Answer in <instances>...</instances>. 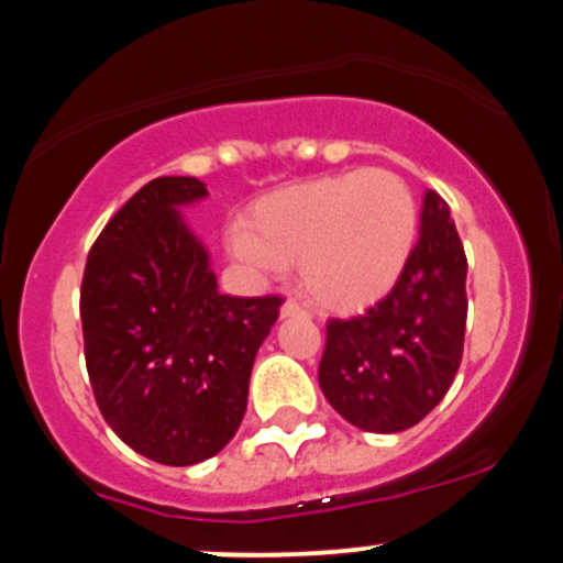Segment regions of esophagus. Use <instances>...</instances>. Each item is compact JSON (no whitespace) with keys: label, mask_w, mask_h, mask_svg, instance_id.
I'll return each mask as SVG.
<instances>
[{"label":"esophagus","mask_w":563,"mask_h":563,"mask_svg":"<svg viewBox=\"0 0 563 563\" xmlns=\"http://www.w3.org/2000/svg\"><path fill=\"white\" fill-rule=\"evenodd\" d=\"M282 317H311V308H306L303 303H298V300H287V303L282 306Z\"/></svg>","instance_id":"34e87169"}]
</instances>
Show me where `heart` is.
Instances as JSON below:
<instances>
[{"instance_id":"heart-1","label":"heart","mask_w":563,"mask_h":563,"mask_svg":"<svg viewBox=\"0 0 563 563\" xmlns=\"http://www.w3.org/2000/svg\"><path fill=\"white\" fill-rule=\"evenodd\" d=\"M250 227L228 233L235 260L257 271L298 263L317 303L354 311L400 279L419 235V203L400 174L356 168L260 198Z\"/></svg>"}]
</instances>
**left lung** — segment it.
Instances as JSON below:
<instances>
[{
  "mask_svg": "<svg viewBox=\"0 0 563 563\" xmlns=\"http://www.w3.org/2000/svg\"><path fill=\"white\" fill-rule=\"evenodd\" d=\"M467 255L451 209L427 190L421 235L386 298L330 319L319 386L349 424L402 432L445 397L464 352Z\"/></svg>",
  "mask_w": 563,
  "mask_h": 563,
  "instance_id": "8db88e82",
  "label": "left lung"
}]
</instances>
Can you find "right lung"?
<instances>
[{"mask_svg":"<svg viewBox=\"0 0 563 563\" xmlns=\"http://www.w3.org/2000/svg\"><path fill=\"white\" fill-rule=\"evenodd\" d=\"M196 177H158L99 233L80 287L86 367L112 432L142 456L187 467L231 443L279 295H220L209 255L177 207Z\"/></svg>","mask_w":563,"mask_h":563,"instance_id":"add662e5","label":"right lung"}]
</instances>
